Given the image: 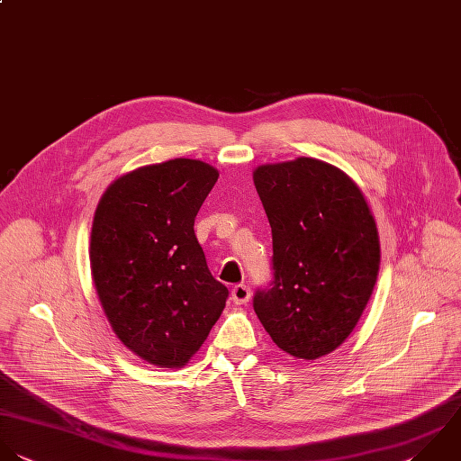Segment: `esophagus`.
I'll list each match as a JSON object with an SVG mask.
<instances>
[{"label":"esophagus","mask_w":461,"mask_h":461,"mask_svg":"<svg viewBox=\"0 0 461 461\" xmlns=\"http://www.w3.org/2000/svg\"><path fill=\"white\" fill-rule=\"evenodd\" d=\"M249 296H251V291L248 285L244 284H239L231 289V300L237 303V305H244L246 302H249Z\"/></svg>","instance_id":"esophagus-1"}]
</instances>
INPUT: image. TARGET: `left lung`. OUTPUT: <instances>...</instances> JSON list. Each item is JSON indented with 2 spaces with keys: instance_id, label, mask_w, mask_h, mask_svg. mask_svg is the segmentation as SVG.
Here are the masks:
<instances>
[{
  "instance_id": "1",
  "label": "left lung",
  "mask_w": 461,
  "mask_h": 461,
  "mask_svg": "<svg viewBox=\"0 0 461 461\" xmlns=\"http://www.w3.org/2000/svg\"><path fill=\"white\" fill-rule=\"evenodd\" d=\"M253 181L275 269L255 312L278 348L314 361L345 343L370 302L381 266L375 219L357 183L321 159L266 163Z\"/></svg>"
}]
</instances>
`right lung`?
<instances>
[{
    "label": "right lung",
    "mask_w": 461,
    "mask_h": 461,
    "mask_svg": "<svg viewBox=\"0 0 461 461\" xmlns=\"http://www.w3.org/2000/svg\"><path fill=\"white\" fill-rule=\"evenodd\" d=\"M217 177L201 159L176 158L120 176L96 204L93 284L116 338L149 365L185 366L226 307L194 233Z\"/></svg>",
    "instance_id": "add662e5"
}]
</instances>
